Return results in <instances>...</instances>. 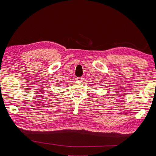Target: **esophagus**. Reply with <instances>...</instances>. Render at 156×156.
Masks as SVG:
<instances>
[{
	"instance_id": "esophagus-1",
	"label": "esophagus",
	"mask_w": 156,
	"mask_h": 156,
	"mask_svg": "<svg viewBox=\"0 0 156 156\" xmlns=\"http://www.w3.org/2000/svg\"><path fill=\"white\" fill-rule=\"evenodd\" d=\"M83 79H84L83 77H76L75 78V80L77 81H83Z\"/></svg>"
}]
</instances>
